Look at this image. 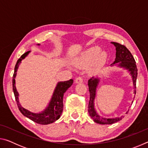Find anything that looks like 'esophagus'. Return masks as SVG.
<instances>
[{
    "label": "esophagus",
    "mask_w": 148,
    "mask_h": 148,
    "mask_svg": "<svg viewBox=\"0 0 148 148\" xmlns=\"http://www.w3.org/2000/svg\"><path fill=\"white\" fill-rule=\"evenodd\" d=\"M83 81H84L83 77H81V76H79V77H76V79H75V82H76V83H77V84L82 83V82H83Z\"/></svg>",
    "instance_id": "1"
}]
</instances>
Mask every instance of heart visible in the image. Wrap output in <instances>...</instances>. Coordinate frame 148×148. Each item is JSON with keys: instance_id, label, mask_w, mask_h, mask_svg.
<instances>
[{"instance_id": "obj_1", "label": "heart", "mask_w": 148, "mask_h": 148, "mask_svg": "<svg viewBox=\"0 0 148 148\" xmlns=\"http://www.w3.org/2000/svg\"><path fill=\"white\" fill-rule=\"evenodd\" d=\"M106 58V52L101 51L99 47L95 46L85 51L75 61V64L80 67H86L93 62L92 66L94 69H97L104 63Z\"/></svg>"}]
</instances>
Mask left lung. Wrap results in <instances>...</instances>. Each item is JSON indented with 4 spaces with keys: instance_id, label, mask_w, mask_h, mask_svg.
<instances>
[{
    "instance_id": "obj_1",
    "label": "left lung",
    "mask_w": 148,
    "mask_h": 148,
    "mask_svg": "<svg viewBox=\"0 0 148 148\" xmlns=\"http://www.w3.org/2000/svg\"><path fill=\"white\" fill-rule=\"evenodd\" d=\"M116 49V59L112 64L116 63H118V66L129 70V71L131 72V74L132 81H133V85L134 88H136V78H137V67L136 64V61L134 59L133 56L130 52L129 50L125 47L124 45L121 44L117 43V42H112ZM112 65V64H111ZM99 79L98 78H95L94 77L90 78L88 81V86H89V91L90 93V99L88 105V111L89 113V116H91V118L93 119L95 122L97 123L102 124V125H109L113 124L114 123L121 120L123 117L121 116L120 117H116V118H112V119H107L104 118L97 114L94 108V99L95 97V92H96V88L98 86ZM136 89L134 91V93L136 94Z\"/></svg>"
}]
</instances>
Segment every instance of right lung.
<instances>
[{"label":"right lung","instance_id":"add662e5","mask_svg":"<svg viewBox=\"0 0 148 148\" xmlns=\"http://www.w3.org/2000/svg\"><path fill=\"white\" fill-rule=\"evenodd\" d=\"M29 52L30 51H27L24 54L22 55L21 57L17 60L16 66H15L13 79H12V86H13L15 99H16L19 111L21 112V113L24 116H26L27 117L32 120V121L37 123L38 124L48 125L57 121V119H59L60 116H61L62 112V110H63L64 93L73 84V79H71L70 80H68V81L61 82L57 84V86L56 89H55L53 97H52L48 106L42 113L34 114L29 112V110L25 109L24 108L21 106L18 101L19 94L17 91L16 86H15V77H16L17 70L18 69L20 62L22 61V59H25V57L29 53Z\"/></svg>","mask_w":148,"mask_h":148}]
</instances>
